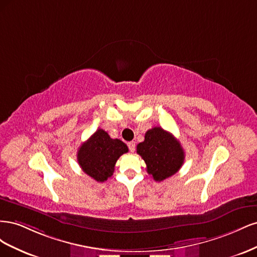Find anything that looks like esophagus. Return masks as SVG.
Wrapping results in <instances>:
<instances>
[{"label": "esophagus", "mask_w": 257, "mask_h": 257, "mask_svg": "<svg viewBox=\"0 0 257 257\" xmlns=\"http://www.w3.org/2000/svg\"><path fill=\"white\" fill-rule=\"evenodd\" d=\"M127 146H128V149H130V151H131V152H134V151H135V147H136V145H135V143H134V142H130V143H127Z\"/></svg>", "instance_id": "esophagus-1"}]
</instances>
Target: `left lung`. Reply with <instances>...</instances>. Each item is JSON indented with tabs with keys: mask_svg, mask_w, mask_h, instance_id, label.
<instances>
[{
	"mask_svg": "<svg viewBox=\"0 0 257 257\" xmlns=\"http://www.w3.org/2000/svg\"><path fill=\"white\" fill-rule=\"evenodd\" d=\"M137 153L146 162L147 172L155 181H163L175 175L184 162V151L173 134L155 126L145 134V141L137 145Z\"/></svg>",
	"mask_w": 257,
	"mask_h": 257,
	"instance_id": "1",
	"label": "left lung"
}]
</instances>
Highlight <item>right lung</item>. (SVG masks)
<instances>
[{
  "instance_id": "obj_1",
  "label": "right lung",
  "mask_w": 257,
  "mask_h": 257,
  "mask_svg": "<svg viewBox=\"0 0 257 257\" xmlns=\"http://www.w3.org/2000/svg\"><path fill=\"white\" fill-rule=\"evenodd\" d=\"M127 151V146L120 139H112L107 132L98 128L80 146L77 161L88 176L97 182H104L112 176L115 162Z\"/></svg>"
}]
</instances>
